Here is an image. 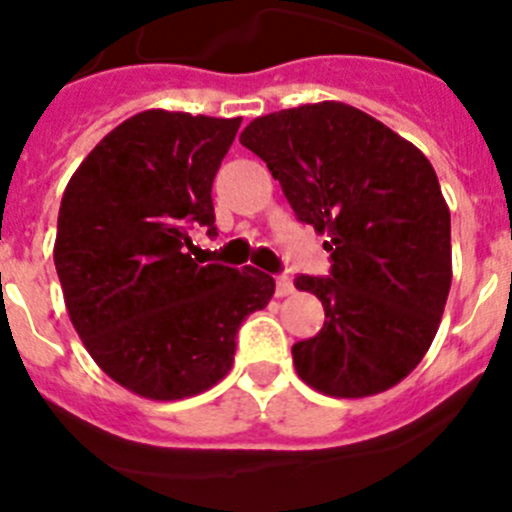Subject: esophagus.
<instances>
[{
    "label": "esophagus",
    "instance_id": "1",
    "mask_svg": "<svg viewBox=\"0 0 512 512\" xmlns=\"http://www.w3.org/2000/svg\"><path fill=\"white\" fill-rule=\"evenodd\" d=\"M294 294V284L287 274L276 276V297H289Z\"/></svg>",
    "mask_w": 512,
    "mask_h": 512
}]
</instances>
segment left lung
<instances>
[{
    "instance_id": "1",
    "label": "left lung",
    "mask_w": 512,
    "mask_h": 512,
    "mask_svg": "<svg viewBox=\"0 0 512 512\" xmlns=\"http://www.w3.org/2000/svg\"><path fill=\"white\" fill-rule=\"evenodd\" d=\"M241 144L264 159L297 220L330 238V276L294 279L325 307L322 330L292 348L297 375L335 398L388 391L426 355L452 287L437 172L414 144L340 101L259 116Z\"/></svg>"
}]
</instances>
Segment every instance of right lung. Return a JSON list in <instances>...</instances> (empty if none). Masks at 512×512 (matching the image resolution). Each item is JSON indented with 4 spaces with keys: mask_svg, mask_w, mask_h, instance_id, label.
<instances>
[{
    "mask_svg": "<svg viewBox=\"0 0 512 512\" xmlns=\"http://www.w3.org/2000/svg\"><path fill=\"white\" fill-rule=\"evenodd\" d=\"M241 119L142 111L70 177L55 269L70 322L98 368L154 401L208 391L233 365L241 322L274 297L246 266H200L192 228L215 233L210 190Z\"/></svg>",
    "mask_w": 512,
    "mask_h": 512,
    "instance_id": "obj_1",
    "label": "right lung"
}]
</instances>
